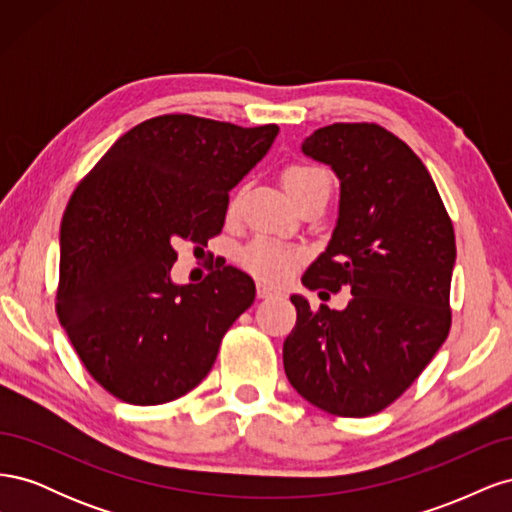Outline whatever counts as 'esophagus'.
<instances>
[{"instance_id":"34e87169","label":"esophagus","mask_w":512,"mask_h":512,"mask_svg":"<svg viewBox=\"0 0 512 512\" xmlns=\"http://www.w3.org/2000/svg\"><path fill=\"white\" fill-rule=\"evenodd\" d=\"M256 294H258V299H273V297H280V290H275L273 286H269L265 282H258Z\"/></svg>"}]
</instances>
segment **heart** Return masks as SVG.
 <instances>
[{"mask_svg":"<svg viewBox=\"0 0 512 512\" xmlns=\"http://www.w3.org/2000/svg\"><path fill=\"white\" fill-rule=\"evenodd\" d=\"M284 188L294 203H297V200L312 194H329L331 177L327 170H322L318 166L292 164L284 173ZM239 260L247 271H252L254 275L262 277V280L284 282L286 277L299 267V262L303 260V252L297 250V247L284 245L275 239L258 237L250 245L243 247Z\"/></svg>","mask_w":512,"mask_h":512,"instance_id":"heart-1","label":"heart"}]
</instances>
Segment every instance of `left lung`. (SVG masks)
<instances>
[{"mask_svg":"<svg viewBox=\"0 0 512 512\" xmlns=\"http://www.w3.org/2000/svg\"><path fill=\"white\" fill-rule=\"evenodd\" d=\"M339 179L331 241L303 275L309 290L348 288L337 312L292 294L284 342L290 384L335 416L384 410L421 376L451 329L455 232L429 170L376 123H333L301 143Z\"/></svg>","mask_w":512,"mask_h":512,"instance_id":"left-lung-1","label":"left lung"}]
</instances>
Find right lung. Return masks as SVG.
<instances>
[{
    "label": "right lung",
    "instance_id": "1",
    "mask_svg": "<svg viewBox=\"0 0 512 512\" xmlns=\"http://www.w3.org/2000/svg\"><path fill=\"white\" fill-rule=\"evenodd\" d=\"M280 128L153 117L117 138L74 190L59 230L57 316L83 365L121 401L158 406L209 374L224 333L254 303L235 267L170 280L175 243L207 245L228 192Z\"/></svg>",
    "mask_w": 512,
    "mask_h": 512
}]
</instances>
